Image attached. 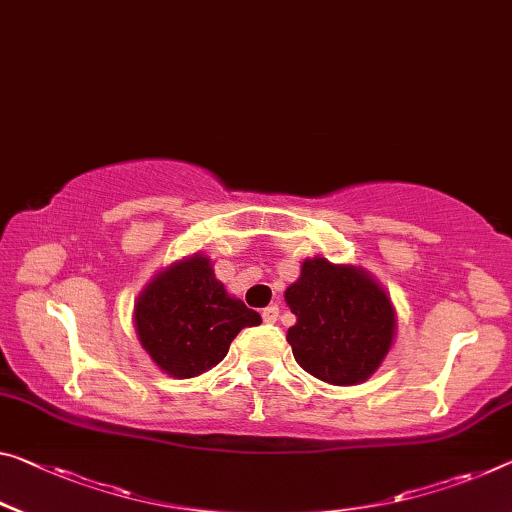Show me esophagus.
I'll use <instances>...</instances> for the list:
<instances>
[{"label": "esophagus", "instance_id": "esophagus-1", "mask_svg": "<svg viewBox=\"0 0 512 512\" xmlns=\"http://www.w3.org/2000/svg\"><path fill=\"white\" fill-rule=\"evenodd\" d=\"M263 320L265 322H277L279 320V306L277 304H270L263 309Z\"/></svg>", "mask_w": 512, "mask_h": 512}]
</instances>
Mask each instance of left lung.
<instances>
[{"label": "left lung", "instance_id": "8db88e82", "mask_svg": "<svg viewBox=\"0 0 512 512\" xmlns=\"http://www.w3.org/2000/svg\"><path fill=\"white\" fill-rule=\"evenodd\" d=\"M283 297L297 318L286 334L293 357L318 380L352 387L366 382L389 355L396 309L361 265L306 258Z\"/></svg>", "mask_w": 512, "mask_h": 512}]
</instances>
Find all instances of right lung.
Returning a JSON list of instances; mask_svg holds the SVG:
<instances>
[{
	"instance_id": "obj_1",
	"label": "right lung",
	"mask_w": 512,
	"mask_h": 512,
	"mask_svg": "<svg viewBox=\"0 0 512 512\" xmlns=\"http://www.w3.org/2000/svg\"><path fill=\"white\" fill-rule=\"evenodd\" d=\"M137 338L155 366L187 380L226 357L240 329L261 325V316L226 293L206 254L162 267L135 302Z\"/></svg>"
}]
</instances>
